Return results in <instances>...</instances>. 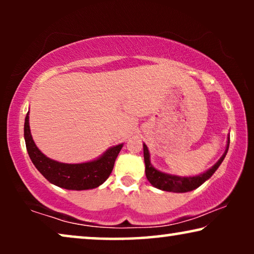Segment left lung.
I'll list each match as a JSON object with an SVG mask.
<instances>
[{
	"mask_svg": "<svg viewBox=\"0 0 254 254\" xmlns=\"http://www.w3.org/2000/svg\"><path fill=\"white\" fill-rule=\"evenodd\" d=\"M229 143H230V140L228 138L227 149H225V152L223 154V156L220 158V161H218L216 164L213 166V168L208 170L207 172H204L200 176H195V177L171 176V175H166V173H163L161 171H158V170H156L154 166L150 164V158H149L150 156H149L147 145L143 144L145 176H147L149 183H150L152 186H155L156 189L166 190V192H177V193L190 192V190H195L200 185H202V184L206 182L207 179H209L210 177L214 175V172L218 169V166L221 165V163L223 162L225 155H227L228 149H229Z\"/></svg>",
	"mask_w": 254,
	"mask_h": 254,
	"instance_id": "obj_1",
	"label": "left lung"
}]
</instances>
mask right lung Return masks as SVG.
Returning <instances> with one entry per match:
<instances>
[{
    "mask_svg": "<svg viewBox=\"0 0 254 254\" xmlns=\"http://www.w3.org/2000/svg\"><path fill=\"white\" fill-rule=\"evenodd\" d=\"M24 137L31 161L38 171L48 182L65 190H90L96 189L109 178L112 172L114 162L123 148V144L116 145L107 150L102 157L82 164H64L48 158L34 144L31 136L29 116L24 124Z\"/></svg>",
    "mask_w": 254,
    "mask_h": 254,
    "instance_id": "add662e5",
    "label": "right lung"
}]
</instances>
